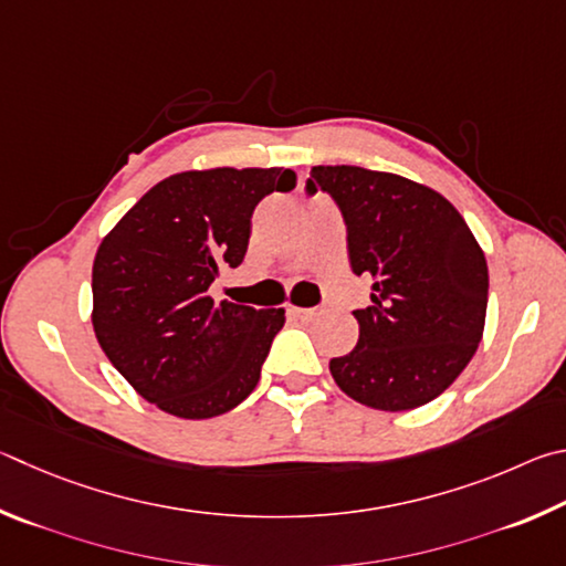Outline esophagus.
Segmentation results:
<instances>
[{"label": "esophagus", "instance_id": "34e87169", "mask_svg": "<svg viewBox=\"0 0 566 566\" xmlns=\"http://www.w3.org/2000/svg\"><path fill=\"white\" fill-rule=\"evenodd\" d=\"M289 313L295 315V318H301V321H313L315 318L313 308H301V305H289Z\"/></svg>", "mask_w": 566, "mask_h": 566}]
</instances>
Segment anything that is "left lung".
<instances>
[{"mask_svg":"<svg viewBox=\"0 0 566 566\" xmlns=\"http://www.w3.org/2000/svg\"><path fill=\"white\" fill-rule=\"evenodd\" d=\"M331 193L355 275L373 281L353 311L358 345L331 360L338 388L373 410L428 405L468 368L488 313V261L458 208L432 188L360 166H313L305 193Z\"/></svg>","mask_w":566,"mask_h":566,"instance_id":"obj_1","label":"left lung"}]
</instances>
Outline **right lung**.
Segmentation results:
<instances>
[{
  "mask_svg": "<svg viewBox=\"0 0 566 566\" xmlns=\"http://www.w3.org/2000/svg\"><path fill=\"white\" fill-rule=\"evenodd\" d=\"M295 188L291 168H208L158 181L98 245L96 340L158 410L206 420L261 380L283 308L213 303L218 265L243 263L255 206Z\"/></svg>",
  "mask_w": 566,
  "mask_h": 566,
  "instance_id": "add662e5",
  "label": "right lung"
}]
</instances>
